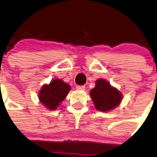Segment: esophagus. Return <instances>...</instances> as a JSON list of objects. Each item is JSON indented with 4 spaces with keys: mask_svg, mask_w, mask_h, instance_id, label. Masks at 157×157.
Instances as JSON below:
<instances>
[{
    "mask_svg": "<svg viewBox=\"0 0 157 157\" xmlns=\"http://www.w3.org/2000/svg\"><path fill=\"white\" fill-rule=\"evenodd\" d=\"M77 90H85V86H77Z\"/></svg>",
    "mask_w": 157,
    "mask_h": 157,
    "instance_id": "esophagus-1",
    "label": "esophagus"
}]
</instances>
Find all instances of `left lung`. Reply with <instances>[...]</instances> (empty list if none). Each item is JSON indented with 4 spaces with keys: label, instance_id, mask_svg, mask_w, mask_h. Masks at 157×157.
Masks as SVG:
<instances>
[{
    "label": "left lung",
    "instance_id": "left-lung-1",
    "mask_svg": "<svg viewBox=\"0 0 157 157\" xmlns=\"http://www.w3.org/2000/svg\"><path fill=\"white\" fill-rule=\"evenodd\" d=\"M95 108L100 112H108L120 105L122 94L108 81L104 79L96 80L95 87L90 92Z\"/></svg>",
    "mask_w": 157,
    "mask_h": 157
}]
</instances>
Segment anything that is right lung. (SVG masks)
Here are the masks:
<instances>
[{
  "label": "right lung",
  "instance_id": "obj_1",
  "mask_svg": "<svg viewBox=\"0 0 157 157\" xmlns=\"http://www.w3.org/2000/svg\"><path fill=\"white\" fill-rule=\"evenodd\" d=\"M70 90V86L60 79L51 80L49 84H44L39 93L41 103L49 110H56L65 99Z\"/></svg>",
  "mask_w": 157,
  "mask_h": 157
}]
</instances>
